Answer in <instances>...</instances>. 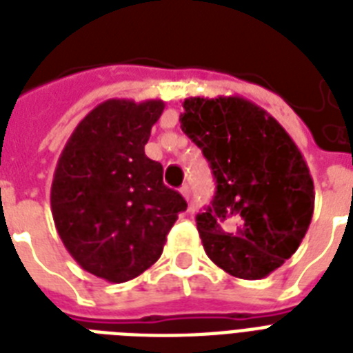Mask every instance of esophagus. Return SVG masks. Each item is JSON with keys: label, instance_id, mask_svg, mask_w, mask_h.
Returning a JSON list of instances; mask_svg holds the SVG:
<instances>
[{"label": "esophagus", "instance_id": "34e87169", "mask_svg": "<svg viewBox=\"0 0 353 353\" xmlns=\"http://www.w3.org/2000/svg\"><path fill=\"white\" fill-rule=\"evenodd\" d=\"M179 192H181V196L185 199H190V187H188V185H185V187H181V190H179Z\"/></svg>", "mask_w": 353, "mask_h": 353}]
</instances>
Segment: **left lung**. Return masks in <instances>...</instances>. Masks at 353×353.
<instances>
[{"label": "left lung", "mask_w": 353, "mask_h": 353, "mask_svg": "<svg viewBox=\"0 0 353 353\" xmlns=\"http://www.w3.org/2000/svg\"><path fill=\"white\" fill-rule=\"evenodd\" d=\"M179 115L216 177L196 216L207 256L236 279H265L299 249L315 192L304 155L265 110L243 97H190Z\"/></svg>", "instance_id": "left-lung-1"}]
</instances>
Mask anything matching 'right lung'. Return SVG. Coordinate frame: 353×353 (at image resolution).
Segmentation results:
<instances>
[{
	"label": "right lung",
	"instance_id": "obj_1",
	"mask_svg": "<svg viewBox=\"0 0 353 353\" xmlns=\"http://www.w3.org/2000/svg\"><path fill=\"white\" fill-rule=\"evenodd\" d=\"M163 101L110 99L93 108L58 157L51 210L58 236L80 268L112 284L159 260L166 234L187 209L144 154Z\"/></svg>",
	"mask_w": 353,
	"mask_h": 353
}]
</instances>
